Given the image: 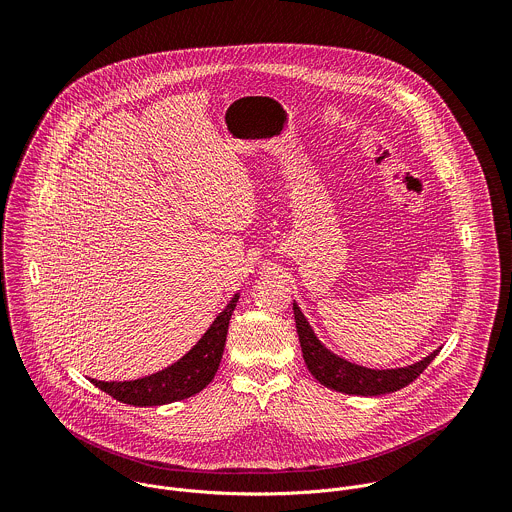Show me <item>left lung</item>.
Wrapping results in <instances>:
<instances>
[{
  "label": "left lung",
  "mask_w": 512,
  "mask_h": 512,
  "mask_svg": "<svg viewBox=\"0 0 512 512\" xmlns=\"http://www.w3.org/2000/svg\"><path fill=\"white\" fill-rule=\"evenodd\" d=\"M294 318H296L300 346H302L308 371L314 375V379L320 385L346 395L377 397V395L395 393L407 387L409 383H413L427 369V364L437 356V352L442 350L440 346L437 350L429 352L427 356H423L421 360L407 364V367L369 369V367H362V364H354L334 354L330 348H326L296 302H294Z\"/></svg>",
  "instance_id": "obj_1"
}]
</instances>
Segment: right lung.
<instances>
[{"instance_id": "obj_1", "label": "right lung", "mask_w": 512, "mask_h": 512, "mask_svg": "<svg viewBox=\"0 0 512 512\" xmlns=\"http://www.w3.org/2000/svg\"><path fill=\"white\" fill-rule=\"evenodd\" d=\"M239 294L231 298L227 308L214 318L204 336L168 369L158 371L150 377L135 381H97L91 379L95 387L111 395L113 399L135 405V407H156L168 405L174 401L188 399L200 393L216 375L218 364H221L229 322L233 310L237 308Z\"/></svg>"}]
</instances>
